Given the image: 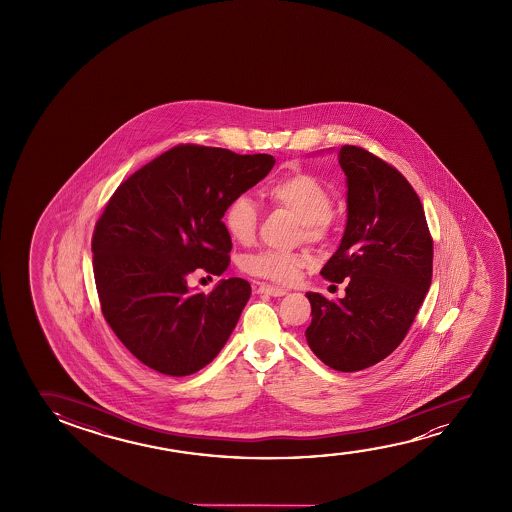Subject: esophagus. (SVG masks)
Returning a JSON list of instances; mask_svg holds the SVG:
<instances>
[{
  "instance_id": "1",
  "label": "esophagus",
  "mask_w": 512,
  "mask_h": 512,
  "mask_svg": "<svg viewBox=\"0 0 512 512\" xmlns=\"http://www.w3.org/2000/svg\"><path fill=\"white\" fill-rule=\"evenodd\" d=\"M255 292H257V294L271 295V297H283V295H287L285 288L271 287V285H264V283H259V285L255 287Z\"/></svg>"
}]
</instances>
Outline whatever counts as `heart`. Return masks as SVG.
<instances>
[{"instance_id":"heart-1","label":"heart","mask_w":512,"mask_h":512,"mask_svg":"<svg viewBox=\"0 0 512 512\" xmlns=\"http://www.w3.org/2000/svg\"><path fill=\"white\" fill-rule=\"evenodd\" d=\"M266 196L273 206L287 210L301 222L302 238L309 243H318L329 236L332 197L315 176L302 171L290 173L271 183ZM224 224L232 239L250 243L259 225V210L250 197L238 196L227 206ZM245 269L262 280L290 283L297 278L301 259L292 253L262 250L246 257Z\"/></svg>"}]
</instances>
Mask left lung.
Returning a JSON list of instances; mask_svg holds the SVG:
<instances>
[{"label": "left lung", "instance_id": "8db88e82", "mask_svg": "<svg viewBox=\"0 0 512 512\" xmlns=\"http://www.w3.org/2000/svg\"><path fill=\"white\" fill-rule=\"evenodd\" d=\"M346 229L323 266L325 280L346 281V295L329 301L308 292L309 348L323 364L357 372L399 346L432 281L434 245L411 183L364 148L344 145Z\"/></svg>", "mask_w": 512, "mask_h": 512}]
</instances>
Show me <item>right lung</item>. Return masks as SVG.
I'll use <instances>...</instances> for the list:
<instances>
[{
	"label": "right lung",
	"mask_w": 512,
	"mask_h": 512,
	"mask_svg": "<svg viewBox=\"0 0 512 512\" xmlns=\"http://www.w3.org/2000/svg\"><path fill=\"white\" fill-rule=\"evenodd\" d=\"M269 154L178 145L120 183L92 236V267L108 325L154 371L189 376L224 348L252 287H189L196 269L220 276L232 241L222 218L232 199L273 169Z\"/></svg>",
	"instance_id": "1"
}]
</instances>
